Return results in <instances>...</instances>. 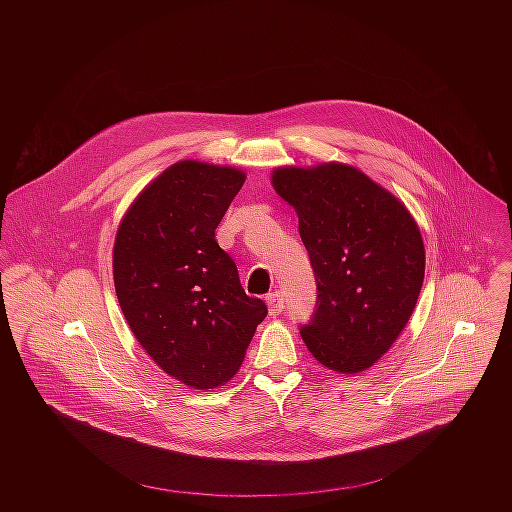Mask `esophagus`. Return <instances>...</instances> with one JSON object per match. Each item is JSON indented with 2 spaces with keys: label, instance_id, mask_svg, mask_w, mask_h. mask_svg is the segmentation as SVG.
Here are the masks:
<instances>
[{
  "label": "esophagus",
  "instance_id": "1",
  "mask_svg": "<svg viewBox=\"0 0 512 512\" xmlns=\"http://www.w3.org/2000/svg\"><path fill=\"white\" fill-rule=\"evenodd\" d=\"M266 303H268V311L270 315H278L284 311V293L272 292L266 297Z\"/></svg>",
  "mask_w": 512,
  "mask_h": 512
}]
</instances>
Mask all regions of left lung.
<instances>
[{
	"instance_id": "left-lung-1",
	"label": "left lung",
	"mask_w": 512,
	"mask_h": 512,
	"mask_svg": "<svg viewBox=\"0 0 512 512\" xmlns=\"http://www.w3.org/2000/svg\"><path fill=\"white\" fill-rule=\"evenodd\" d=\"M276 193L299 219L317 303L299 327L309 353L355 374L374 365L406 327L424 284L426 252L408 209L343 163L278 167Z\"/></svg>"
}]
</instances>
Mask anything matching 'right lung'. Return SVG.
Instances as JSON below:
<instances>
[{"label":"right lung","mask_w":512,"mask_h":512,"mask_svg":"<svg viewBox=\"0 0 512 512\" xmlns=\"http://www.w3.org/2000/svg\"><path fill=\"white\" fill-rule=\"evenodd\" d=\"M244 179L234 167L179 161L138 195L114 242V286L132 333L155 365L197 390L236 374L268 315L215 238Z\"/></svg>","instance_id":"1"}]
</instances>
